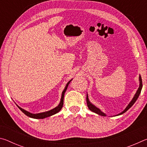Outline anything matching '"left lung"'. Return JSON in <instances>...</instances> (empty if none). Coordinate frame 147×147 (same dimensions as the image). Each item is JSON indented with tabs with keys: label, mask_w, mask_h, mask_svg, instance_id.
I'll use <instances>...</instances> for the list:
<instances>
[{
	"label": "left lung",
	"mask_w": 147,
	"mask_h": 147,
	"mask_svg": "<svg viewBox=\"0 0 147 147\" xmlns=\"http://www.w3.org/2000/svg\"><path fill=\"white\" fill-rule=\"evenodd\" d=\"M139 88L138 90H137L136 93L135 94V95L133 97V98L131 99V100L130 101V102L128 104V105L126 106V108L124 109V110L122 111L121 113H119L118 115H120L121 114H123L124 113H125L126 111L128 110L129 109H130L131 106L134 105V104L136 102V101L137 100V99L138 98L139 94L141 93V89H142V87H143V84H142V79H141V76L140 74H139ZM86 101H87V104H88V107L89 108V109H90L91 111H93V112L95 113L96 114H98L99 115H101V116H104L105 117L106 116V115L104 112H102L100 109L98 108L97 107H96L94 105H93V104H92L90 101L89 100V98H88V94H87V96H86Z\"/></svg>",
	"instance_id": "8db88e82"
}]
</instances>
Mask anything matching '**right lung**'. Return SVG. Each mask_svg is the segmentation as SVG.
I'll return each mask as SVG.
<instances>
[{
	"instance_id": "right-lung-1",
	"label": "right lung",
	"mask_w": 147,
	"mask_h": 147,
	"mask_svg": "<svg viewBox=\"0 0 147 147\" xmlns=\"http://www.w3.org/2000/svg\"><path fill=\"white\" fill-rule=\"evenodd\" d=\"M73 79H71L70 81H69L67 84H66L65 87V89H63V92H62L61 93V100H60V102L58 105V106H56V108H54L53 109H52L51 110H49V111H45V112H42V113H32L30 112H29V111L25 110V109H24L23 108H21V107H19L18 105H17V107L21 109V111H23V112L26 115H27L28 117H30L31 118H33V119H44V118H46V117H48L50 116H52L54 115V114H56L57 113H58L59 111L61 110V109L62 108V107H63V98H64V95H65V91L67 90V89L68 88V86L69 83L71 82V81Z\"/></svg>"
}]
</instances>
